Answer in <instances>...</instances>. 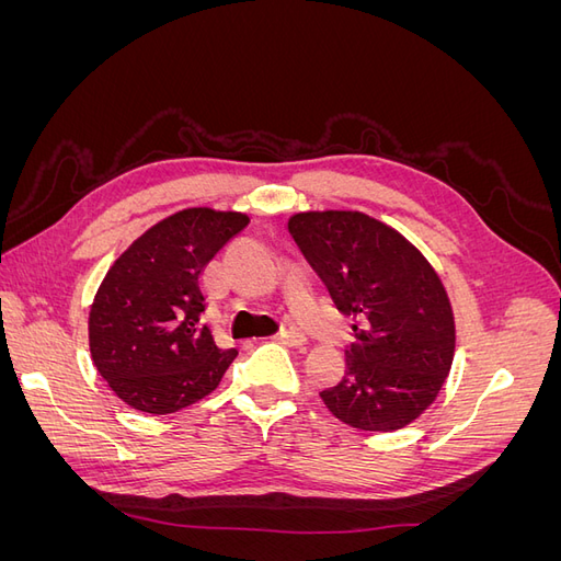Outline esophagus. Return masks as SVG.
Wrapping results in <instances>:
<instances>
[{
    "instance_id": "obj_1",
    "label": "esophagus",
    "mask_w": 561,
    "mask_h": 561,
    "mask_svg": "<svg viewBox=\"0 0 561 561\" xmlns=\"http://www.w3.org/2000/svg\"><path fill=\"white\" fill-rule=\"evenodd\" d=\"M278 344H283V346H301L304 342H307V336H304L301 332H297V330H283L280 334H276L274 336Z\"/></svg>"
}]
</instances>
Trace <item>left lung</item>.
<instances>
[{"label":"left lung","mask_w":561,"mask_h":561,"mask_svg":"<svg viewBox=\"0 0 561 561\" xmlns=\"http://www.w3.org/2000/svg\"><path fill=\"white\" fill-rule=\"evenodd\" d=\"M287 229L334 307L358 320L346 375L322 402L353 428H404L435 402L454 360V311L437 271L400 231L358 210L297 213Z\"/></svg>","instance_id":"1"}]
</instances>
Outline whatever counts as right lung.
Here are the masks:
<instances>
[{
  "label": "right lung",
  "mask_w": 561,
  "mask_h": 561,
  "mask_svg": "<svg viewBox=\"0 0 561 561\" xmlns=\"http://www.w3.org/2000/svg\"><path fill=\"white\" fill-rule=\"evenodd\" d=\"M250 217L186 208L161 219L118 254L89 313L100 377L133 410L173 414L222 381L239 351L219 348L201 322V274Z\"/></svg>",
  "instance_id": "1"
}]
</instances>
